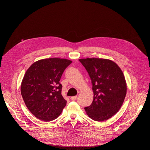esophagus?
Returning <instances> with one entry per match:
<instances>
[{
  "mask_svg": "<svg viewBox=\"0 0 150 150\" xmlns=\"http://www.w3.org/2000/svg\"><path fill=\"white\" fill-rule=\"evenodd\" d=\"M76 98H77L76 96H73V97H70V99L72 100H73V101H75V100H76Z\"/></svg>",
  "mask_w": 150,
  "mask_h": 150,
  "instance_id": "34e87169",
  "label": "esophagus"
}]
</instances>
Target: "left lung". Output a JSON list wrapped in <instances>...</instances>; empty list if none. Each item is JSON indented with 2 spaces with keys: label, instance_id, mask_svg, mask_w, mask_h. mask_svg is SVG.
<instances>
[{
  "label": "left lung",
  "instance_id": "1",
  "mask_svg": "<svg viewBox=\"0 0 150 150\" xmlns=\"http://www.w3.org/2000/svg\"><path fill=\"white\" fill-rule=\"evenodd\" d=\"M79 61L91 78L93 98L86 107L93 120H108L119 111L126 97L127 82L122 70L114 61L103 58H83Z\"/></svg>",
  "mask_w": 150,
  "mask_h": 150
}]
</instances>
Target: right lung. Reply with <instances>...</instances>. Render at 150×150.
I'll list each match as a JSON object with an SVG mask.
<instances>
[{
  "label": "right lung",
  "mask_w": 150,
  "mask_h": 150,
  "mask_svg": "<svg viewBox=\"0 0 150 150\" xmlns=\"http://www.w3.org/2000/svg\"><path fill=\"white\" fill-rule=\"evenodd\" d=\"M72 62L64 58L42 59L35 62L26 71L21 85V95L29 111L38 119L54 120L66 106L59 80Z\"/></svg>",
  "instance_id": "1"
}]
</instances>
